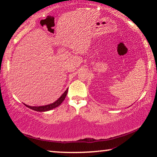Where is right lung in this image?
<instances>
[{
    "instance_id": "1",
    "label": "right lung",
    "mask_w": 157,
    "mask_h": 157,
    "mask_svg": "<svg viewBox=\"0 0 157 157\" xmlns=\"http://www.w3.org/2000/svg\"><path fill=\"white\" fill-rule=\"evenodd\" d=\"M67 93H68V89L66 90L65 92L63 93V94L61 95L59 97V98H58V100H57L55 102H54L53 103H51V104H49V105H44V106H39V107H33V106H29L24 104L26 107L31 109H33L34 111H39V112H44V111H50L52 109H55L58 106H59L61 104H62V102L63 100H64L66 96V95H67Z\"/></svg>"
}]
</instances>
